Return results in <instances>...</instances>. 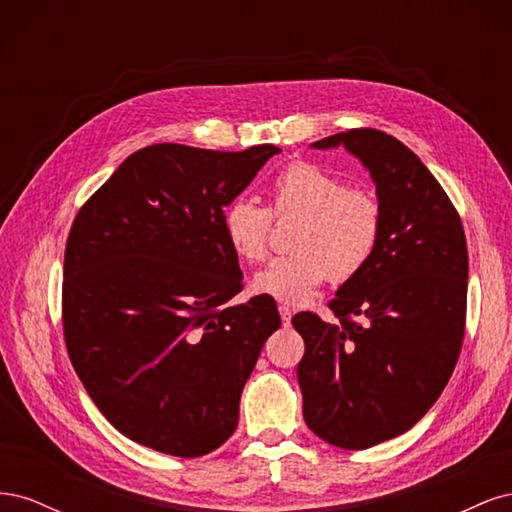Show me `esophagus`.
Here are the masks:
<instances>
[{"label":"esophagus","mask_w":512,"mask_h":512,"mask_svg":"<svg viewBox=\"0 0 512 512\" xmlns=\"http://www.w3.org/2000/svg\"><path fill=\"white\" fill-rule=\"evenodd\" d=\"M280 316H282L284 324H288L290 318H292V309L288 305H280Z\"/></svg>","instance_id":"34e87169"}]
</instances>
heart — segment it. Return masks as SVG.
I'll use <instances>...</instances> for the list:
<instances>
[{
    "instance_id": "1",
    "label": "heart",
    "mask_w": 512,
    "mask_h": 512,
    "mask_svg": "<svg viewBox=\"0 0 512 512\" xmlns=\"http://www.w3.org/2000/svg\"><path fill=\"white\" fill-rule=\"evenodd\" d=\"M271 213L301 218L292 241L297 254L271 260L252 280L258 294L275 301L307 303L329 275L342 282L361 273L380 245L378 198L367 190H348L342 177L316 164H290L275 177ZM271 213L247 198L230 200L222 213L230 250L247 262L265 258Z\"/></svg>"
}]
</instances>
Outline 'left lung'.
<instances>
[{
  "label": "left lung",
  "mask_w": 512,
  "mask_h": 512,
  "mask_svg": "<svg viewBox=\"0 0 512 512\" xmlns=\"http://www.w3.org/2000/svg\"><path fill=\"white\" fill-rule=\"evenodd\" d=\"M309 147H344L382 207L374 258L329 303L342 327L312 312L292 318L305 342L297 376L307 427L361 451L414 427L451 378L466 322L468 247L440 183L397 138L350 130Z\"/></svg>",
  "instance_id": "8db88e82"
}]
</instances>
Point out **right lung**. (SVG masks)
Masks as SVG:
<instances>
[{"label": "right lung", "instance_id": "1", "mask_svg": "<svg viewBox=\"0 0 512 512\" xmlns=\"http://www.w3.org/2000/svg\"><path fill=\"white\" fill-rule=\"evenodd\" d=\"M282 149L162 143L132 153L72 224L64 258L70 361L123 436L175 457L222 446L267 337V294L243 290L222 213Z\"/></svg>", "mask_w": 512, "mask_h": 512}]
</instances>
